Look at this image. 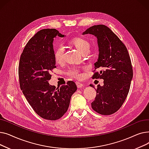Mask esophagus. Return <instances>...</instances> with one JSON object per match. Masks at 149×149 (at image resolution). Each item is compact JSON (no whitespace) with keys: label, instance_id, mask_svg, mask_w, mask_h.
<instances>
[{"label":"esophagus","instance_id":"1","mask_svg":"<svg viewBox=\"0 0 149 149\" xmlns=\"http://www.w3.org/2000/svg\"><path fill=\"white\" fill-rule=\"evenodd\" d=\"M76 84L78 88H81L83 87V84L80 82H76Z\"/></svg>","mask_w":149,"mask_h":149}]
</instances>
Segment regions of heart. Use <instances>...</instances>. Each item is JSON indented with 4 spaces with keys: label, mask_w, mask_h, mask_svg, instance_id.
<instances>
[{
    "label": "heart",
    "mask_w": 149,
    "mask_h": 149,
    "mask_svg": "<svg viewBox=\"0 0 149 149\" xmlns=\"http://www.w3.org/2000/svg\"><path fill=\"white\" fill-rule=\"evenodd\" d=\"M72 43L74 44L77 49L81 54H83L88 50H89L90 44L84 38L81 37L74 38L72 40ZM64 48L63 46H59L54 52V58L57 63L62 62L64 58ZM68 74L75 78H79L80 77V72L79 69L73 68L69 69L68 72Z\"/></svg>",
    "instance_id": "b5f03b06"
}]
</instances>
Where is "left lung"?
I'll use <instances>...</instances> for the list:
<instances>
[{
  "instance_id": "obj_1",
  "label": "left lung",
  "mask_w": 149,
  "mask_h": 149,
  "mask_svg": "<svg viewBox=\"0 0 149 149\" xmlns=\"http://www.w3.org/2000/svg\"><path fill=\"white\" fill-rule=\"evenodd\" d=\"M88 34L97 37L98 46L94 68L101 70L93 74L92 79L104 80L103 86H97V96L91 106L97 113L109 115L118 110L128 95L133 78L130 56L126 47L107 26H92L82 33Z\"/></svg>"
}]
</instances>
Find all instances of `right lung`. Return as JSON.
Here are the masks:
<instances>
[{
    "instance_id": "1",
    "label": "right lung",
    "mask_w": 149,
    "mask_h": 149,
    "mask_svg": "<svg viewBox=\"0 0 149 149\" xmlns=\"http://www.w3.org/2000/svg\"><path fill=\"white\" fill-rule=\"evenodd\" d=\"M64 37L56 29L37 32L25 46L19 66L20 87L36 113L48 120H57L67 112L70 98L77 91L72 81L56 88L49 84L51 70L56 68L54 38Z\"/></svg>"
}]
</instances>
